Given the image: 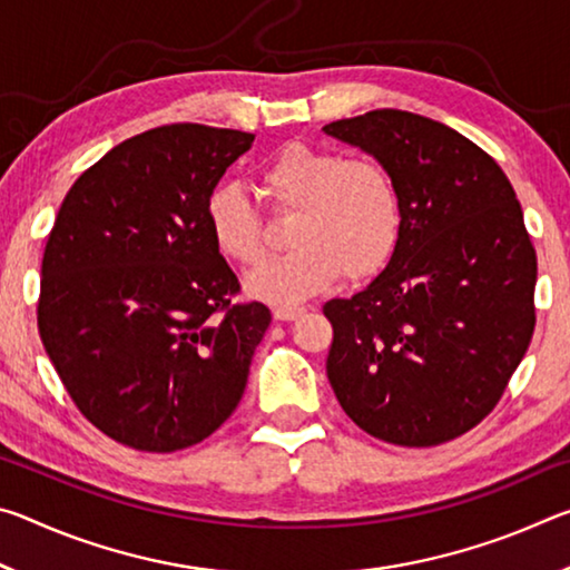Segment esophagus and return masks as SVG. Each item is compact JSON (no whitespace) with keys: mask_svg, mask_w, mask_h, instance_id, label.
I'll return each instance as SVG.
<instances>
[{"mask_svg":"<svg viewBox=\"0 0 570 570\" xmlns=\"http://www.w3.org/2000/svg\"><path fill=\"white\" fill-rule=\"evenodd\" d=\"M302 314H304V306H276L274 308V320H278V322H292Z\"/></svg>","mask_w":570,"mask_h":570,"instance_id":"obj_1","label":"esophagus"}]
</instances>
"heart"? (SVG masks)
Segmentation results:
<instances>
[{"label":"heart","mask_w":570,"mask_h":570,"mask_svg":"<svg viewBox=\"0 0 570 570\" xmlns=\"http://www.w3.org/2000/svg\"><path fill=\"white\" fill-rule=\"evenodd\" d=\"M276 210H294L286 240L294 250L268 258L246 276V292L268 304H296L336 276L364 282L380 274L402 230L400 188L374 158L288 142L262 168ZM206 224L216 248L236 264L264 256L262 216L238 186H218L206 200Z\"/></svg>","instance_id":"obj_1"}]
</instances>
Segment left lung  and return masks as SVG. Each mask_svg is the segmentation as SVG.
Listing matches in <instances>:
<instances>
[{
  "mask_svg": "<svg viewBox=\"0 0 570 570\" xmlns=\"http://www.w3.org/2000/svg\"><path fill=\"white\" fill-rule=\"evenodd\" d=\"M387 166L402 230L384 272L324 316L342 410L402 448L455 440L503 397L535 330V248L515 190L465 135L404 110L324 125Z\"/></svg>",
  "mask_w": 570,
  "mask_h": 570,
  "instance_id": "obj_1",
  "label": "left lung"
}]
</instances>
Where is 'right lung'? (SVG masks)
<instances>
[{"label": "right lung", "mask_w": 570, "mask_h": 570, "mask_svg": "<svg viewBox=\"0 0 570 570\" xmlns=\"http://www.w3.org/2000/svg\"><path fill=\"white\" fill-rule=\"evenodd\" d=\"M254 135L176 122L122 140L67 190L37 326L85 417L120 445L176 452L224 424L272 324L234 304L206 200Z\"/></svg>", "instance_id": "1"}]
</instances>
